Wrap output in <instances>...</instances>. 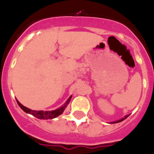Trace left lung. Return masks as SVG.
<instances>
[{
	"label": "left lung",
	"mask_w": 154,
	"mask_h": 154,
	"mask_svg": "<svg viewBox=\"0 0 154 154\" xmlns=\"http://www.w3.org/2000/svg\"><path fill=\"white\" fill-rule=\"evenodd\" d=\"M129 115H127V116H126L125 118H122V119H121V120H119V121H115V122H113V123H112V124H116V123H119V122H121V121H124V119H126V118H127V117H128Z\"/></svg>",
	"instance_id": "obj_1"
}]
</instances>
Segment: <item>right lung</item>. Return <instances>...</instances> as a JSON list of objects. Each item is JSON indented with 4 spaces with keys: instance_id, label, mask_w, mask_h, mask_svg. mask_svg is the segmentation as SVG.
<instances>
[{
    "instance_id": "add662e5",
    "label": "right lung",
    "mask_w": 154,
    "mask_h": 154,
    "mask_svg": "<svg viewBox=\"0 0 154 154\" xmlns=\"http://www.w3.org/2000/svg\"><path fill=\"white\" fill-rule=\"evenodd\" d=\"M71 97H72V96H71V97L68 99L67 101L66 102V103H65L63 106H61V107L59 108V109H56V110H53V111L31 110V109H27V107H25V106H24L23 105L21 104V103H19L17 100H16V101H17V103H18V105L19 106V107H20L21 109L24 111V112H25L26 113L30 114V115H32L33 116L36 117V118H39V119L48 120V119H53V118H56V117H57V116H59L60 115H61V114L63 112V111H64V109H66V106H67V105L69 104V101H70V100H71Z\"/></svg>"
}]
</instances>
